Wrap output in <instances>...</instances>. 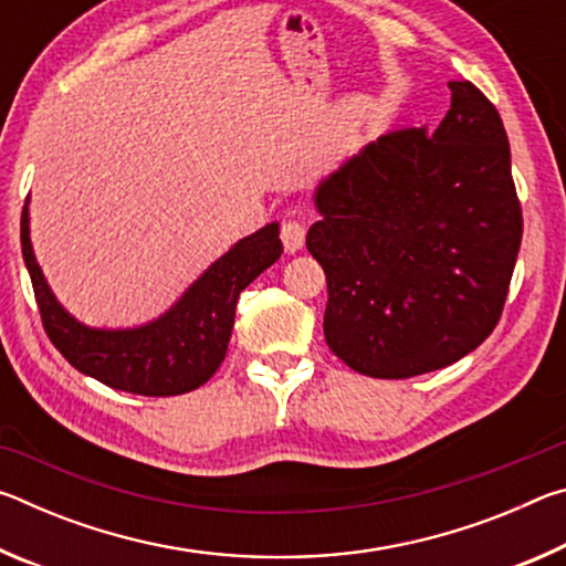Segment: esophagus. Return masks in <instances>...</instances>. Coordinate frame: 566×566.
<instances>
[{
  "label": "esophagus",
  "instance_id": "esophagus-1",
  "mask_svg": "<svg viewBox=\"0 0 566 566\" xmlns=\"http://www.w3.org/2000/svg\"><path fill=\"white\" fill-rule=\"evenodd\" d=\"M304 239H306V229L302 222H296V219H286L282 224V242L286 252H300L304 247Z\"/></svg>",
  "mask_w": 566,
  "mask_h": 566
}]
</instances>
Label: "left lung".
<instances>
[{
    "label": "left lung",
    "instance_id": "1",
    "mask_svg": "<svg viewBox=\"0 0 566 566\" xmlns=\"http://www.w3.org/2000/svg\"><path fill=\"white\" fill-rule=\"evenodd\" d=\"M439 127L381 134L314 189L306 249L327 274L324 339L354 371L449 367L502 317L522 244L510 139L472 82Z\"/></svg>",
    "mask_w": 566,
    "mask_h": 566
}]
</instances>
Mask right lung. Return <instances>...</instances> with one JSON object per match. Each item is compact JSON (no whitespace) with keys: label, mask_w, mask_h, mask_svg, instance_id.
<instances>
[{"label":"right lung","mask_w":566,"mask_h":566,"mask_svg":"<svg viewBox=\"0 0 566 566\" xmlns=\"http://www.w3.org/2000/svg\"><path fill=\"white\" fill-rule=\"evenodd\" d=\"M22 256L46 337L82 375L145 397L185 395L214 375L227 354L239 292L280 260V222L249 234L212 262L157 319L139 327H87L56 300L36 262L30 199L22 209Z\"/></svg>","instance_id":"right-lung-1"}]
</instances>
